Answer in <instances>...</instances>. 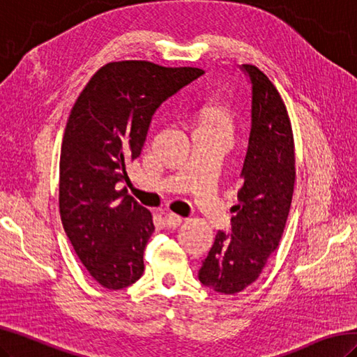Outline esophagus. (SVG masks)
Returning <instances> with one entry per match:
<instances>
[{
    "label": "esophagus",
    "mask_w": 357,
    "mask_h": 357,
    "mask_svg": "<svg viewBox=\"0 0 357 357\" xmlns=\"http://www.w3.org/2000/svg\"><path fill=\"white\" fill-rule=\"evenodd\" d=\"M181 221H183V218H181V216H178V215H176V213H172V212H169L167 216H165V222H167V225L171 229L178 227Z\"/></svg>",
    "instance_id": "34e87169"
}]
</instances>
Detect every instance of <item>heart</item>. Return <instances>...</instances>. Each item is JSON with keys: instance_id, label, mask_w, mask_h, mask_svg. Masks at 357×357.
I'll use <instances>...</instances> for the list:
<instances>
[{"instance_id": "heart-1", "label": "heart", "mask_w": 357, "mask_h": 357, "mask_svg": "<svg viewBox=\"0 0 357 357\" xmlns=\"http://www.w3.org/2000/svg\"><path fill=\"white\" fill-rule=\"evenodd\" d=\"M203 130H213V132H233V116L230 110L225 106H211L199 112L198 116V127Z\"/></svg>"}]
</instances>
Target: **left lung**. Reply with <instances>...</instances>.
<instances>
[{
    "label": "left lung",
    "mask_w": 357,
    "mask_h": 357,
    "mask_svg": "<svg viewBox=\"0 0 357 357\" xmlns=\"http://www.w3.org/2000/svg\"><path fill=\"white\" fill-rule=\"evenodd\" d=\"M251 80V132L238 204L231 207V234L218 231L198 271L215 292L234 295L255 283L279 247L295 185L291 119L279 91L255 65Z\"/></svg>",
    "instance_id": "left-lung-1"
}]
</instances>
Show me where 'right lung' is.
Returning <instances> with one entry per match:
<instances>
[{
  "label": "right lung",
  "instance_id": "right-lung-1",
  "mask_svg": "<svg viewBox=\"0 0 357 357\" xmlns=\"http://www.w3.org/2000/svg\"><path fill=\"white\" fill-rule=\"evenodd\" d=\"M204 74L149 60L101 66L69 113L59 174V208L69 241L92 279L123 289L141 279L153 215L118 183L141 155L155 109Z\"/></svg>",
  "mask_w": 357,
  "mask_h": 357
}]
</instances>
